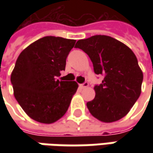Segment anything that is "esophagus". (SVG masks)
<instances>
[{
    "instance_id": "1",
    "label": "esophagus",
    "mask_w": 153,
    "mask_h": 153,
    "mask_svg": "<svg viewBox=\"0 0 153 153\" xmlns=\"http://www.w3.org/2000/svg\"><path fill=\"white\" fill-rule=\"evenodd\" d=\"M79 87L81 88H87V87H88V82H83V83L80 84Z\"/></svg>"
}]
</instances>
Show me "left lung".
I'll list each match as a JSON object with an SVG mask.
<instances>
[{
	"instance_id": "1",
	"label": "left lung",
	"mask_w": 153,
	"mask_h": 153,
	"mask_svg": "<svg viewBox=\"0 0 153 153\" xmlns=\"http://www.w3.org/2000/svg\"><path fill=\"white\" fill-rule=\"evenodd\" d=\"M75 48L88 55L94 73L104 76L102 82L94 86V99L87 103L90 113L105 123L126 116L140 95L143 81V73L133 51L104 35L79 40Z\"/></svg>"
}]
</instances>
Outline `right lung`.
<instances>
[{"instance_id":"1","label":"right lung","mask_w":153,"mask_h":153,"mask_svg":"<svg viewBox=\"0 0 153 153\" xmlns=\"http://www.w3.org/2000/svg\"><path fill=\"white\" fill-rule=\"evenodd\" d=\"M76 40L44 36L21 52L11 75L14 97L30 117L53 123L65 115L77 90L75 81L57 79Z\"/></svg>"}]
</instances>
